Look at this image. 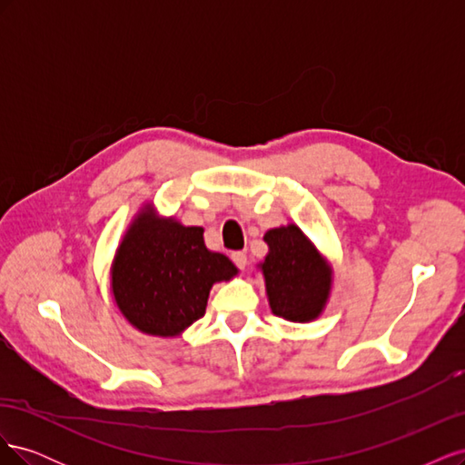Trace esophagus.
I'll return each instance as SVG.
<instances>
[{"instance_id": "obj_1", "label": "esophagus", "mask_w": 465, "mask_h": 465, "mask_svg": "<svg viewBox=\"0 0 465 465\" xmlns=\"http://www.w3.org/2000/svg\"><path fill=\"white\" fill-rule=\"evenodd\" d=\"M231 258H232V262H234V265H236V267H241V270H246L248 258H246L244 252H234V254H232Z\"/></svg>"}]
</instances>
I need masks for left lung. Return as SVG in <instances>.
Instances as JSON below:
<instances>
[{"label": "left lung", "mask_w": 465, "mask_h": 465, "mask_svg": "<svg viewBox=\"0 0 465 465\" xmlns=\"http://www.w3.org/2000/svg\"><path fill=\"white\" fill-rule=\"evenodd\" d=\"M267 254L258 263L272 312L292 323L318 320L333 287V267L297 224L263 234Z\"/></svg>", "instance_id": "8db88e82"}]
</instances>
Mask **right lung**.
I'll use <instances>...</instances> for the list:
<instances>
[{
  "mask_svg": "<svg viewBox=\"0 0 465 465\" xmlns=\"http://www.w3.org/2000/svg\"><path fill=\"white\" fill-rule=\"evenodd\" d=\"M238 267L203 242L202 227L159 215L143 203L110 265V292L125 322L154 337H180L205 314L209 291Z\"/></svg>",
  "mask_w": 465,
  "mask_h": 465,
  "instance_id": "add662e5",
  "label": "right lung"
}]
</instances>
